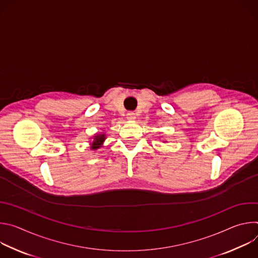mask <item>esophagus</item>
<instances>
[{
	"instance_id": "esophagus-1",
	"label": "esophagus",
	"mask_w": 258,
	"mask_h": 258,
	"mask_svg": "<svg viewBox=\"0 0 258 258\" xmlns=\"http://www.w3.org/2000/svg\"><path fill=\"white\" fill-rule=\"evenodd\" d=\"M126 118H127V120L133 121V120L136 119V115H135V113H134L133 111H130V112L126 114Z\"/></svg>"
}]
</instances>
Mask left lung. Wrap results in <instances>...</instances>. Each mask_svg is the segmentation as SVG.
Listing matches in <instances>:
<instances>
[{
    "label": "left lung",
    "mask_w": 258,
    "mask_h": 258,
    "mask_svg": "<svg viewBox=\"0 0 258 258\" xmlns=\"http://www.w3.org/2000/svg\"><path fill=\"white\" fill-rule=\"evenodd\" d=\"M165 142H166V141H164V143H165Z\"/></svg>",
    "instance_id": "8db88e82"
}]
</instances>
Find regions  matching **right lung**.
Masks as SVG:
<instances>
[{
  "label": "right lung",
  "instance_id": "right-lung-1",
  "mask_svg": "<svg viewBox=\"0 0 258 258\" xmlns=\"http://www.w3.org/2000/svg\"><path fill=\"white\" fill-rule=\"evenodd\" d=\"M106 134L104 132L102 133H96L91 139H90V149L92 151H96L103 147L104 142L106 140Z\"/></svg>",
  "mask_w": 258,
  "mask_h": 258
}]
</instances>
